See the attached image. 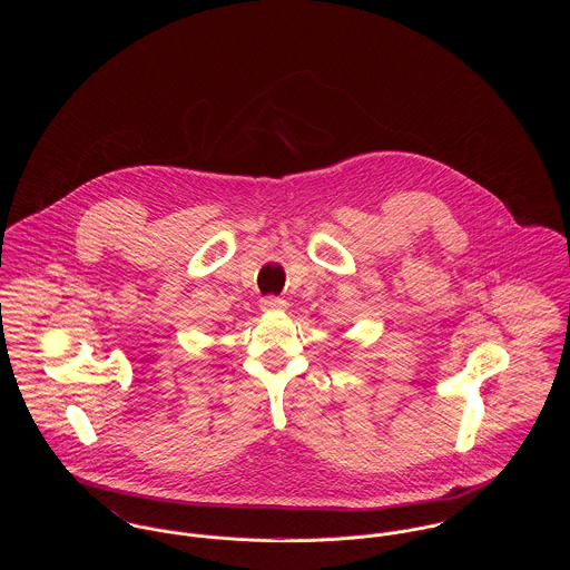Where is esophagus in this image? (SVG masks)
<instances>
[{
    "label": "esophagus",
    "instance_id": "esophagus-1",
    "mask_svg": "<svg viewBox=\"0 0 570 570\" xmlns=\"http://www.w3.org/2000/svg\"><path fill=\"white\" fill-rule=\"evenodd\" d=\"M261 309L272 314V312H287V301L276 298V296H267L261 301Z\"/></svg>",
    "mask_w": 570,
    "mask_h": 570
}]
</instances>
